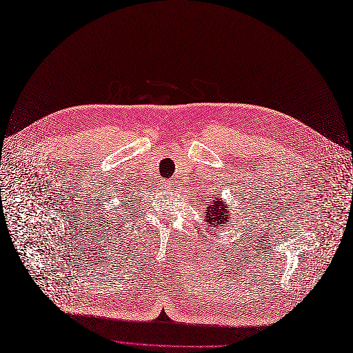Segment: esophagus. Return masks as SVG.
<instances>
[{
    "label": "esophagus",
    "instance_id": "34e87169",
    "mask_svg": "<svg viewBox=\"0 0 353 353\" xmlns=\"http://www.w3.org/2000/svg\"><path fill=\"white\" fill-rule=\"evenodd\" d=\"M171 187H172V183H171L170 181H165V182H163V188H165V190H170Z\"/></svg>",
    "mask_w": 353,
    "mask_h": 353
}]
</instances>
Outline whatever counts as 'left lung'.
Listing matches in <instances>:
<instances>
[{
	"instance_id": "left-lung-1",
	"label": "left lung",
	"mask_w": 353,
	"mask_h": 353,
	"mask_svg": "<svg viewBox=\"0 0 353 353\" xmlns=\"http://www.w3.org/2000/svg\"><path fill=\"white\" fill-rule=\"evenodd\" d=\"M205 221L214 230L228 225L231 221V212L230 205L220 198V195L208 196L205 204Z\"/></svg>"
}]
</instances>
